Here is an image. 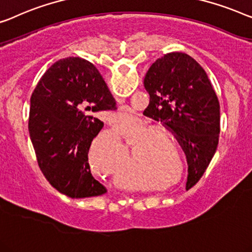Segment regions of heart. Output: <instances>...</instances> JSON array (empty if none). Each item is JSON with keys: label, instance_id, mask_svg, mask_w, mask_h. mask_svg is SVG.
Listing matches in <instances>:
<instances>
[{"label": "heart", "instance_id": "heart-1", "mask_svg": "<svg viewBox=\"0 0 252 252\" xmlns=\"http://www.w3.org/2000/svg\"><path fill=\"white\" fill-rule=\"evenodd\" d=\"M122 135L130 148V165L141 163L145 174L159 180H168L177 172L176 178L166 182L167 187L182 177L184 173L183 159L177 152L174 157L163 149L162 144V140H165L173 148L175 142L168 135L153 132L135 118L132 119L128 127L115 123L110 133L100 135L93 140L89 148V160L94 169H102L104 166L111 165L120 153H123L120 142ZM128 185L134 189H160L165 187L161 184L148 183L142 178Z\"/></svg>", "mask_w": 252, "mask_h": 252}]
</instances>
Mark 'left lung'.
<instances>
[{
    "label": "left lung",
    "instance_id": "left-lung-1",
    "mask_svg": "<svg viewBox=\"0 0 252 252\" xmlns=\"http://www.w3.org/2000/svg\"><path fill=\"white\" fill-rule=\"evenodd\" d=\"M144 87L150 101L143 114L176 136L187 155V189L192 188L209 166L220 140V102L213 85L192 57L171 52L151 64Z\"/></svg>",
    "mask_w": 252,
    "mask_h": 252
}]
</instances>
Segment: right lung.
Listing matches in <instances>:
<instances>
[{
  "mask_svg": "<svg viewBox=\"0 0 252 252\" xmlns=\"http://www.w3.org/2000/svg\"><path fill=\"white\" fill-rule=\"evenodd\" d=\"M116 101L94 64L65 58L45 71L31 97L28 129L43 175L70 198L107 192L91 173L89 148L103 123L102 110H116Z\"/></svg>",
  "mask_w": 252,
  "mask_h": 252,
  "instance_id": "add662e5",
  "label": "right lung"
}]
</instances>
